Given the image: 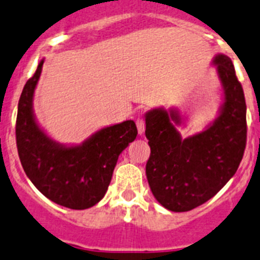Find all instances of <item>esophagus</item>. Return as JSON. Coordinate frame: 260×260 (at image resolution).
<instances>
[{
	"label": "esophagus",
	"mask_w": 260,
	"mask_h": 260,
	"mask_svg": "<svg viewBox=\"0 0 260 260\" xmlns=\"http://www.w3.org/2000/svg\"><path fill=\"white\" fill-rule=\"evenodd\" d=\"M136 124H137L138 135L142 136L143 133H145V120H143L142 118H138V119L136 120Z\"/></svg>",
	"instance_id": "esophagus-1"
}]
</instances>
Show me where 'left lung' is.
<instances>
[{
	"instance_id": "obj_1",
	"label": "left lung",
	"mask_w": 260,
	"mask_h": 260,
	"mask_svg": "<svg viewBox=\"0 0 260 260\" xmlns=\"http://www.w3.org/2000/svg\"><path fill=\"white\" fill-rule=\"evenodd\" d=\"M223 90L218 117L203 132L181 138L176 127L184 118L175 108L146 113L151 155L146 176L153 197L173 212H186L217 194L235 175L246 145V104L230 58L217 54Z\"/></svg>"
}]
</instances>
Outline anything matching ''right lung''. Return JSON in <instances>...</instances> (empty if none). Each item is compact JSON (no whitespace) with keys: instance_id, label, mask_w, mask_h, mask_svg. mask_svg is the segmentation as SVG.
I'll return each mask as SVG.
<instances>
[{"instance_id":"1","label":"right lung","mask_w":260,"mask_h":260,"mask_svg":"<svg viewBox=\"0 0 260 260\" xmlns=\"http://www.w3.org/2000/svg\"><path fill=\"white\" fill-rule=\"evenodd\" d=\"M44 59L22 89L17 107L16 145L25 174L48 200L71 210H86L105 196L122 151L136 140L133 120L105 127L81 145L49 137L35 119L32 98Z\"/></svg>"}]
</instances>
